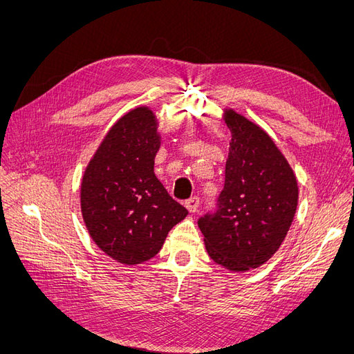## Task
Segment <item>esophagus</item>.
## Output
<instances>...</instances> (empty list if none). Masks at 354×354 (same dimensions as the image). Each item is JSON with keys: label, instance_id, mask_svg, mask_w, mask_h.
I'll use <instances>...</instances> for the list:
<instances>
[{"label": "esophagus", "instance_id": "1", "mask_svg": "<svg viewBox=\"0 0 354 354\" xmlns=\"http://www.w3.org/2000/svg\"><path fill=\"white\" fill-rule=\"evenodd\" d=\"M185 205H186V208H187V211H189L190 214L196 212V209H198V207H199V198H198V196L190 198L189 201H186Z\"/></svg>", "mask_w": 354, "mask_h": 354}]
</instances>
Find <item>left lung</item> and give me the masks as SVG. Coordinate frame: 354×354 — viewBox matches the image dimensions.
Wrapping results in <instances>:
<instances>
[{
    "label": "left lung",
    "instance_id": "8db88e82",
    "mask_svg": "<svg viewBox=\"0 0 354 354\" xmlns=\"http://www.w3.org/2000/svg\"><path fill=\"white\" fill-rule=\"evenodd\" d=\"M232 138L220 211L198 226L209 259L233 273L263 266L279 250L294 220L298 185L294 169L260 125L223 109Z\"/></svg>",
    "mask_w": 354,
    "mask_h": 354
}]
</instances>
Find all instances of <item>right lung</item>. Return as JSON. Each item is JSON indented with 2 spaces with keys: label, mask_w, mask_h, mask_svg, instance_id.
I'll return each instance as SVG.
<instances>
[{
  "label": "right lung",
  "mask_w": 354,
  "mask_h": 354,
  "mask_svg": "<svg viewBox=\"0 0 354 354\" xmlns=\"http://www.w3.org/2000/svg\"><path fill=\"white\" fill-rule=\"evenodd\" d=\"M156 113L137 106L106 133L84 169L81 214L99 250L124 266L142 264L162 248L187 209L153 173L160 147Z\"/></svg>",
  "instance_id": "1"
}]
</instances>
